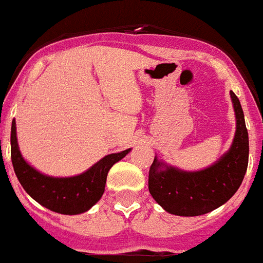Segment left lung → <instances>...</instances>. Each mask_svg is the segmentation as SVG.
<instances>
[{"label": "left lung", "mask_w": 263, "mask_h": 263, "mask_svg": "<svg viewBox=\"0 0 263 263\" xmlns=\"http://www.w3.org/2000/svg\"><path fill=\"white\" fill-rule=\"evenodd\" d=\"M236 132L230 151L215 164L199 171H183L155 157L148 187L165 212L176 216H201L221 206L238 191L249 164V133L238 96L231 91Z\"/></svg>", "instance_id": "8db88e82"}]
</instances>
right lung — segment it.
Instances as JSON below:
<instances>
[{"label": "right lung", "instance_id": "obj_1", "mask_svg": "<svg viewBox=\"0 0 263 263\" xmlns=\"http://www.w3.org/2000/svg\"><path fill=\"white\" fill-rule=\"evenodd\" d=\"M130 152L111 153L83 174L69 178L43 175L23 159L16 137V122H12L10 155L12 164L23 189L42 206L61 215H80L89 211L102 198L110 168Z\"/></svg>", "mask_w": 263, "mask_h": 263}]
</instances>
